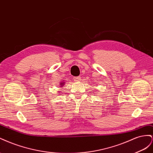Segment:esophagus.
Instances as JSON below:
<instances>
[{
  "label": "esophagus",
  "mask_w": 153,
  "mask_h": 153,
  "mask_svg": "<svg viewBox=\"0 0 153 153\" xmlns=\"http://www.w3.org/2000/svg\"><path fill=\"white\" fill-rule=\"evenodd\" d=\"M74 81H76V82H79L81 81V77L77 76V77H74Z\"/></svg>",
  "instance_id": "1"
}]
</instances>
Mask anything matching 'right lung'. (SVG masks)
Segmentation results:
<instances>
[{
  "label": "right lung",
  "mask_w": 153,
  "mask_h": 153,
  "mask_svg": "<svg viewBox=\"0 0 153 153\" xmlns=\"http://www.w3.org/2000/svg\"><path fill=\"white\" fill-rule=\"evenodd\" d=\"M60 85H62V86H63L64 85V82H62V83L60 84Z\"/></svg>",
  "instance_id": "right-lung-1"
}]
</instances>
